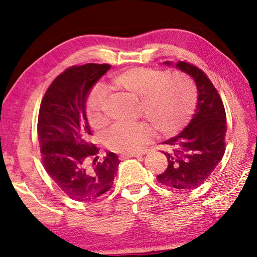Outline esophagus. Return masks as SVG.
Returning <instances> with one entry per match:
<instances>
[{
    "mask_svg": "<svg viewBox=\"0 0 257 257\" xmlns=\"http://www.w3.org/2000/svg\"><path fill=\"white\" fill-rule=\"evenodd\" d=\"M144 156V153H121L120 159H126V158H138Z\"/></svg>",
    "mask_w": 257,
    "mask_h": 257,
    "instance_id": "obj_1",
    "label": "esophagus"
}]
</instances>
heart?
<instances>
[{
	"mask_svg": "<svg viewBox=\"0 0 257 257\" xmlns=\"http://www.w3.org/2000/svg\"><path fill=\"white\" fill-rule=\"evenodd\" d=\"M115 85L142 98V111L161 135H173L187 124L196 106L198 92L185 73L170 76L158 70L135 68L113 79ZM106 90L97 85L87 98L90 124L98 127L105 121ZM153 128L146 121L118 122L105 135L107 146L121 152L139 151L151 139Z\"/></svg>",
	"mask_w": 257,
	"mask_h": 257,
	"instance_id": "heart-1",
	"label": "heart"
}]
</instances>
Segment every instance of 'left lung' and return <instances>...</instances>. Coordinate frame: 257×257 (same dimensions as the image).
Listing matches in <instances>:
<instances>
[{"label": "left lung", "mask_w": 257, "mask_h": 257, "mask_svg": "<svg viewBox=\"0 0 257 257\" xmlns=\"http://www.w3.org/2000/svg\"><path fill=\"white\" fill-rule=\"evenodd\" d=\"M164 65L174 66L192 77L198 100L188 125L178 136L163 143L170 147V151L164 152L168 165L157 179L167 187L191 191L205 182L222 159L226 112L216 89L201 70L185 62H164Z\"/></svg>", "instance_id": "left-lung-1"}]
</instances>
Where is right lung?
<instances>
[{
    "label": "right lung",
    "mask_w": 257,
    "mask_h": 257,
    "mask_svg": "<svg viewBox=\"0 0 257 257\" xmlns=\"http://www.w3.org/2000/svg\"><path fill=\"white\" fill-rule=\"evenodd\" d=\"M108 64L72 66L45 92L38 113L37 135L45 171L58 187L77 201H92L113 185L120 160L107 152L97 161L98 149L90 143L86 101ZM90 157H94L90 164Z\"/></svg>",
    "instance_id": "right-lung-1"
}]
</instances>
